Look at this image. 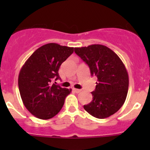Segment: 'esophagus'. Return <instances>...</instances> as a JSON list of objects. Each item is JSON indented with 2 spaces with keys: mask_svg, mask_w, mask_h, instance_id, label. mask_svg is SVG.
<instances>
[{
  "mask_svg": "<svg viewBox=\"0 0 150 150\" xmlns=\"http://www.w3.org/2000/svg\"><path fill=\"white\" fill-rule=\"evenodd\" d=\"M73 90L74 91V92H75V93H77V94H78V93H80L81 91V89H75V88H73Z\"/></svg>",
  "mask_w": 150,
  "mask_h": 150,
  "instance_id": "esophagus-1",
  "label": "esophagus"
}]
</instances>
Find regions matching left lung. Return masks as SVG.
<instances>
[{"mask_svg":"<svg viewBox=\"0 0 150 150\" xmlns=\"http://www.w3.org/2000/svg\"><path fill=\"white\" fill-rule=\"evenodd\" d=\"M75 52L89 66L92 76L97 77L92 101L84 108L97 118L114 114L124 104L128 94V74L118 55L101 44L75 48Z\"/></svg>","mask_w":150,"mask_h":150,"instance_id":"obj_1","label":"left lung"}]
</instances>
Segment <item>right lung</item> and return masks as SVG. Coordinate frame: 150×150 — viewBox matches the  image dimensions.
Returning <instances> with one entry per match:
<instances>
[{"mask_svg": "<svg viewBox=\"0 0 150 150\" xmlns=\"http://www.w3.org/2000/svg\"><path fill=\"white\" fill-rule=\"evenodd\" d=\"M74 51L73 47L50 43L32 53L19 73L18 86L23 104L38 118L47 120L61 111L71 89L62 88L53 79H61L58 70Z\"/></svg>", "mask_w": 150, "mask_h": 150, "instance_id": "add662e5", "label": "right lung"}]
</instances>
